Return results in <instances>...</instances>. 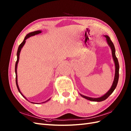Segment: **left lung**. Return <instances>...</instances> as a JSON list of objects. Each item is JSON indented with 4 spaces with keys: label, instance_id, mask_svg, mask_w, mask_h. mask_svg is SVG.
Returning <instances> with one entry per match:
<instances>
[{
    "label": "left lung",
    "instance_id": "8db88e82",
    "mask_svg": "<svg viewBox=\"0 0 131 131\" xmlns=\"http://www.w3.org/2000/svg\"><path fill=\"white\" fill-rule=\"evenodd\" d=\"M104 37L106 38L107 43H108V45L110 46L111 50H112V56H113V58L114 61L115 63V77H114L113 85H112V87H111L110 89L104 95H103V96L101 97L91 98V97H87V96H84V95H82V94H80L81 95V96H82L83 98L87 99V100H88L91 101L102 102V101H103L105 100L113 92L114 90L115 89V88H116V86L117 85V82H118V77H119V64H118V59H117V57H116V55H115V47H114V45L113 44V42L112 41V40H110V38L108 36V35H104Z\"/></svg>",
    "mask_w": 131,
    "mask_h": 131
}]
</instances>
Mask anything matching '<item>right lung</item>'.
<instances>
[{
  "instance_id": "1",
  "label": "right lung",
  "mask_w": 131,
  "mask_h": 131,
  "mask_svg": "<svg viewBox=\"0 0 131 131\" xmlns=\"http://www.w3.org/2000/svg\"><path fill=\"white\" fill-rule=\"evenodd\" d=\"M42 32V31L41 30H37V31H33V32H31V33H29L28 34H27L26 36L25 37V39H24V40L23 41V42L21 43L20 45H19L18 46V50H17V61L16 62V64H15V73H16V86H17V89L19 91V92L21 93V94L22 95V96L24 97L25 98H26L27 100V98L23 96V94L21 93V92L20 91V90H19V87H18V83H17V64L18 63V61H19V53H20V52H21V50L22 49V48L23 47V46H24L25 43L26 42V40L27 39L29 38V37H31V36H34V35H37V34H38L39 33H41ZM50 100V99H49L48 100H47L46 101L44 102H42L41 103H45L46 102H47L48 101H49ZM31 103H35V104H40V103H33V102H31Z\"/></svg>"
}]
</instances>
